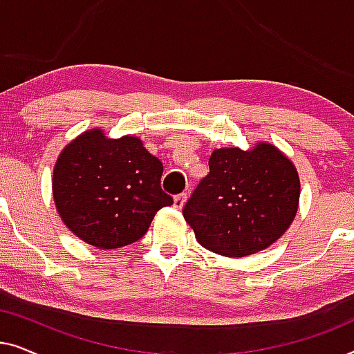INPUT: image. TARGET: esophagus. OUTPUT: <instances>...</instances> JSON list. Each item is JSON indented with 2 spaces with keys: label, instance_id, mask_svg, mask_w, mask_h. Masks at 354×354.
Here are the masks:
<instances>
[{
  "label": "esophagus",
  "instance_id": "34e87169",
  "mask_svg": "<svg viewBox=\"0 0 354 354\" xmlns=\"http://www.w3.org/2000/svg\"><path fill=\"white\" fill-rule=\"evenodd\" d=\"M185 201H187V193L176 195L174 196V207H176V209H182L183 205H185Z\"/></svg>",
  "mask_w": 354,
  "mask_h": 354
}]
</instances>
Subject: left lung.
<instances>
[{"label": "left lung", "mask_w": 354, "mask_h": 354, "mask_svg": "<svg viewBox=\"0 0 354 354\" xmlns=\"http://www.w3.org/2000/svg\"><path fill=\"white\" fill-rule=\"evenodd\" d=\"M299 203L293 162L270 143L253 149L219 148L209 174L183 207L198 243L217 254L241 258L275 243L292 224Z\"/></svg>", "instance_id": "obj_1"}]
</instances>
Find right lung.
<instances>
[{"instance_id": "1", "label": "right lung", "mask_w": 354, "mask_h": 354, "mask_svg": "<svg viewBox=\"0 0 354 354\" xmlns=\"http://www.w3.org/2000/svg\"><path fill=\"white\" fill-rule=\"evenodd\" d=\"M162 164L137 137L108 138L86 130L62 149L53 171V198L75 236L100 250L130 245L174 200L161 188Z\"/></svg>"}]
</instances>
